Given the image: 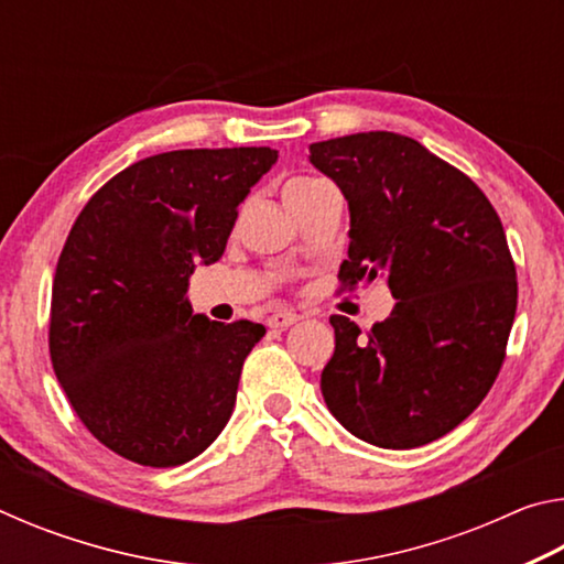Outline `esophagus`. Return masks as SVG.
<instances>
[{
    "label": "esophagus",
    "mask_w": 564,
    "mask_h": 564,
    "mask_svg": "<svg viewBox=\"0 0 564 564\" xmlns=\"http://www.w3.org/2000/svg\"><path fill=\"white\" fill-rule=\"evenodd\" d=\"M299 321H301L299 313L279 311V313H271V316H269V326L271 328H289V326H293V323H299Z\"/></svg>",
    "instance_id": "34e87169"
}]
</instances>
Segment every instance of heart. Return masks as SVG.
<instances>
[{
    "label": "heart",
    "instance_id": "1",
    "mask_svg": "<svg viewBox=\"0 0 564 564\" xmlns=\"http://www.w3.org/2000/svg\"><path fill=\"white\" fill-rule=\"evenodd\" d=\"M323 184H326V181L313 178V176H293V178L285 181V186H283V202L285 204L299 202V198L313 194V191L321 188Z\"/></svg>",
    "mask_w": 564,
    "mask_h": 564
}]
</instances>
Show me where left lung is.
<instances>
[{
  "label": "left lung",
  "mask_w": 564,
  "mask_h": 564,
  "mask_svg": "<svg viewBox=\"0 0 564 564\" xmlns=\"http://www.w3.org/2000/svg\"><path fill=\"white\" fill-rule=\"evenodd\" d=\"M350 212L346 285L386 279L398 301L368 333L330 316L321 373L333 417L360 441L408 451L473 413L500 373L518 308L500 216L463 171L393 131L311 144Z\"/></svg>",
  "instance_id": "1"
}]
</instances>
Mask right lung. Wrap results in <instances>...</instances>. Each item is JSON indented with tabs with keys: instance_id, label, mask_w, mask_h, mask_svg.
Here are the masks:
<instances>
[{
	"instance_id": "add662e5",
	"label": "right lung",
	"mask_w": 564,
	"mask_h": 564,
	"mask_svg": "<svg viewBox=\"0 0 564 564\" xmlns=\"http://www.w3.org/2000/svg\"><path fill=\"white\" fill-rule=\"evenodd\" d=\"M279 161L269 147L181 149L104 184L72 226L52 285L50 352L76 415L121 457L194 460L224 431L261 323L208 321L188 303L238 204Z\"/></svg>"
}]
</instances>
